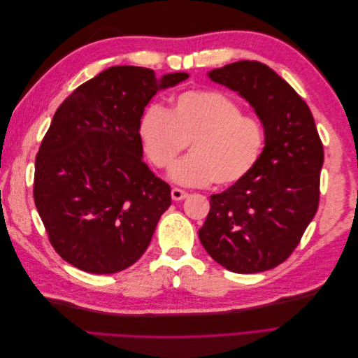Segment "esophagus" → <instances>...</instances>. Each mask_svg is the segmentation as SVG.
Listing matches in <instances>:
<instances>
[{"label": "esophagus", "instance_id": "esophagus-1", "mask_svg": "<svg viewBox=\"0 0 358 358\" xmlns=\"http://www.w3.org/2000/svg\"><path fill=\"white\" fill-rule=\"evenodd\" d=\"M188 197V192L183 191L180 188H173L171 189V199L175 201H180V200H185Z\"/></svg>", "mask_w": 358, "mask_h": 358}]
</instances>
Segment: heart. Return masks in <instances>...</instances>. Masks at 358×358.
<instances>
[{"label":"heart","instance_id":"1","mask_svg":"<svg viewBox=\"0 0 358 358\" xmlns=\"http://www.w3.org/2000/svg\"><path fill=\"white\" fill-rule=\"evenodd\" d=\"M138 136L149 161L162 170L171 167L189 143L191 155L170 171V178L185 187L241 182L258 164L266 142L263 124L213 90L180 92L167 110L149 106L140 119Z\"/></svg>","mask_w":358,"mask_h":358}]
</instances>
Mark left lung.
I'll return each mask as SVG.
<instances>
[{"label":"left lung","mask_w":358,"mask_h":358,"mask_svg":"<svg viewBox=\"0 0 358 358\" xmlns=\"http://www.w3.org/2000/svg\"><path fill=\"white\" fill-rule=\"evenodd\" d=\"M208 76L254 107L266 142L245 179L210 196L200 242L230 272H264L285 262L317 213L321 138L308 104L266 64L237 61Z\"/></svg>","instance_id":"obj_1"}]
</instances>
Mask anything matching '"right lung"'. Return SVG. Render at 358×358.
I'll return each mask as SVG.
<instances>
[{"label": "right lung", "instance_id": "1", "mask_svg": "<svg viewBox=\"0 0 358 358\" xmlns=\"http://www.w3.org/2000/svg\"><path fill=\"white\" fill-rule=\"evenodd\" d=\"M185 79L110 67L53 115L36 157L34 201L52 246L71 266L110 275L145 254L171 196L142 159L138 124L158 91Z\"/></svg>", "mask_w": 358, "mask_h": 358}]
</instances>
